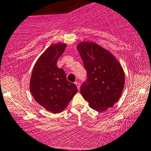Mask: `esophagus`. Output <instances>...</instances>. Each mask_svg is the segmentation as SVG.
<instances>
[{
  "label": "esophagus",
  "mask_w": 151,
  "mask_h": 151,
  "mask_svg": "<svg viewBox=\"0 0 151 151\" xmlns=\"http://www.w3.org/2000/svg\"><path fill=\"white\" fill-rule=\"evenodd\" d=\"M75 84L76 85V86H77V88H78V89H80V86H81V85H80V83L79 82H78V81H76V82H75Z\"/></svg>",
  "instance_id": "1"
}]
</instances>
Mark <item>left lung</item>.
<instances>
[{
  "label": "left lung",
  "mask_w": 151,
  "mask_h": 151,
  "mask_svg": "<svg viewBox=\"0 0 151 151\" xmlns=\"http://www.w3.org/2000/svg\"><path fill=\"white\" fill-rule=\"evenodd\" d=\"M77 49L88 76L81 87V95L95 111H106L121 97L124 70L111 52L94 42H81Z\"/></svg>",
  "instance_id": "1"
}]
</instances>
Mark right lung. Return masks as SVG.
<instances>
[{
	"label": "right lung",
	"instance_id": "right-lung-1",
	"mask_svg": "<svg viewBox=\"0 0 151 151\" xmlns=\"http://www.w3.org/2000/svg\"><path fill=\"white\" fill-rule=\"evenodd\" d=\"M66 44H52L35 63L30 81V91L39 105L53 113L67 108L78 89L68 82L65 73L57 66Z\"/></svg>",
	"mask_w": 151,
	"mask_h": 151
}]
</instances>
